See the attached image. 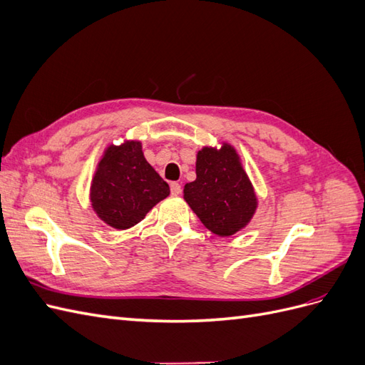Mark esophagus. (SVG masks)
I'll return each instance as SVG.
<instances>
[{"label": "esophagus", "instance_id": "obj_1", "mask_svg": "<svg viewBox=\"0 0 365 365\" xmlns=\"http://www.w3.org/2000/svg\"><path fill=\"white\" fill-rule=\"evenodd\" d=\"M181 184L180 182H170V192L172 195H180L181 193Z\"/></svg>", "mask_w": 365, "mask_h": 365}]
</instances>
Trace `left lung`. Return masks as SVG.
I'll return each mask as SVG.
<instances>
[{"label": "left lung", "instance_id": "left-lung-1", "mask_svg": "<svg viewBox=\"0 0 365 365\" xmlns=\"http://www.w3.org/2000/svg\"><path fill=\"white\" fill-rule=\"evenodd\" d=\"M184 200L201 222L217 236L244 228L257 207V197L236 150L204 148L196 157V180L185 184Z\"/></svg>", "mask_w": 365, "mask_h": 365}]
</instances>
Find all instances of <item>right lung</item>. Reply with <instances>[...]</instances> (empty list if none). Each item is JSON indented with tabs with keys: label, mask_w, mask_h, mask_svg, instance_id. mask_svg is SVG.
<instances>
[{
	"label": "right lung",
	"mask_w": 365,
	"mask_h": 365,
	"mask_svg": "<svg viewBox=\"0 0 365 365\" xmlns=\"http://www.w3.org/2000/svg\"><path fill=\"white\" fill-rule=\"evenodd\" d=\"M169 193V184L143 155L141 143L126 141L105 150L91 184V204L105 224L126 230Z\"/></svg>",
	"instance_id": "add662e5"
}]
</instances>
